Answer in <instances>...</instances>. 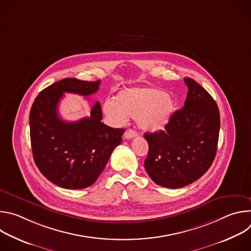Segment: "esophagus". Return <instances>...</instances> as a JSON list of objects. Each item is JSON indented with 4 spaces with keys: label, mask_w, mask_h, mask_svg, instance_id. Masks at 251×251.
I'll list each match as a JSON object with an SVG mask.
<instances>
[{
    "label": "esophagus",
    "mask_w": 251,
    "mask_h": 251,
    "mask_svg": "<svg viewBox=\"0 0 251 251\" xmlns=\"http://www.w3.org/2000/svg\"><path fill=\"white\" fill-rule=\"evenodd\" d=\"M138 135V133L136 132V131H134V130H127V131H125V133H124V138L125 139H133L134 137H136Z\"/></svg>",
    "instance_id": "34e87169"
}]
</instances>
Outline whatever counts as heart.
I'll use <instances>...</instances> for the list:
<instances>
[{
  "instance_id": "heart-1",
  "label": "heart",
  "mask_w": 251,
  "mask_h": 251,
  "mask_svg": "<svg viewBox=\"0 0 251 251\" xmlns=\"http://www.w3.org/2000/svg\"><path fill=\"white\" fill-rule=\"evenodd\" d=\"M176 110V100L165 91L153 87H131L119 91L114 100L105 101L103 113L116 125L136 118L141 129L163 130Z\"/></svg>"
}]
</instances>
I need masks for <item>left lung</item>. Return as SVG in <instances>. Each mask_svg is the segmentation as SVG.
Segmentation results:
<instances>
[{
	"mask_svg": "<svg viewBox=\"0 0 251 251\" xmlns=\"http://www.w3.org/2000/svg\"><path fill=\"white\" fill-rule=\"evenodd\" d=\"M184 80L189 91L183 108L165 130L144 134L149 145L145 169L155 184L171 189L196 182L209 169L221 126L217 102L194 79Z\"/></svg>",
	"mask_w": 251,
	"mask_h": 251,
	"instance_id": "1",
	"label": "left lung"
}]
</instances>
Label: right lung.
<instances>
[{"mask_svg": "<svg viewBox=\"0 0 251 251\" xmlns=\"http://www.w3.org/2000/svg\"><path fill=\"white\" fill-rule=\"evenodd\" d=\"M100 80L64 78L45 88L35 97L29 112L32 156L41 173L54 185L79 190L93 185L120 145L124 129L111 128L102 120L97 101L90 116L76 122L62 120L57 106L65 92L89 96Z\"/></svg>", "mask_w": 251, "mask_h": 251, "instance_id": "add662e5", "label": "right lung"}]
</instances>
